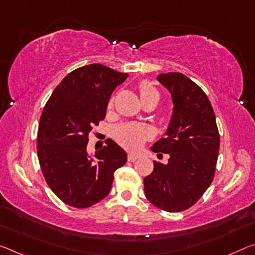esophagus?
Instances as JSON below:
<instances>
[{"mask_svg": "<svg viewBox=\"0 0 255 255\" xmlns=\"http://www.w3.org/2000/svg\"><path fill=\"white\" fill-rule=\"evenodd\" d=\"M137 157H138V156H137L136 154H134V153H130V154H128L127 159H128L129 162H134V161L137 160Z\"/></svg>", "mask_w": 255, "mask_h": 255, "instance_id": "1", "label": "esophagus"}]
</instances>
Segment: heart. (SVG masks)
I'll use <instances>...</instances> for the list:
<instances>
[{"instance_id": "1", "label": "heart", "mask_w": 255, "mask_h": 255, "mask_svg": "<svg viewBox=\"0 0 255 255\" xmlns=\"http://www.w3.org/2000/svg\"><path fill=\"white\" fill-rule=\"evenodd\" d=\"M138 90L143 103L147 101H154L157 103L160 101V92L148 80H143L138 85ZM109 106H112V101L109 103ZM115 136L121 146L130 149V151H137L143 146V144L148 138V130L142 125L128 124L117 128Z\"/></svg>"}]
</instances>
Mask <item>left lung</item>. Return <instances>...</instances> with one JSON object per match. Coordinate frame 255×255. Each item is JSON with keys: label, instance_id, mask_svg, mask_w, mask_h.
<instances>
[{"label": "left lung", "instance_id": "1", "mask_svg": "<svg viewBox=\"0 0 255 255\" xmlns=\"http://www.w3.org/2000/svg\"><path fill=\"white\" fill-rule=\"evenodd\" d=\"M156 79L171 93L173 112L165 137L151 149L170 157L167 164L154 161L152 173L144 178V191L156 208L180 212L211 185L220 137L211 103L199 85L180 72L160 74Z\"/></svg>", "mask_w": 255, "mask_h": 255}]
</instances>
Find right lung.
<instances>
[{"mask_svg": "<svg viewBox=\"0 0 255 255\" xmlns=\"http://www.w3.org/2000/svg\"><path fill=\"white\" fill-rule=\"evenodd\" d=\"M128 75L88 64L68 74L44 107L37 134V155L47 185L64 203L92 207L110 192L113 173L127 161V153L111 142L87 153L88 135L106 118L112 92Z\"/></svg>", "mask_w": 255, "mask_h": 255, "instance_id": "1", "label": "right lung"}]
</instances>
